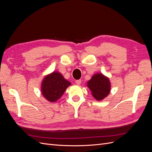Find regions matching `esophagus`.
<instances>
[{
    "instance_id": "obj_1",
    "label": "esophagus",
    "mask_w": 152,
    "mask_h": 152,
    "mask_svg": "<svg viewBox=\"0 0 152 152\" xmlns=\"http://www.w3.org/2000/svg\"><path fill=\"white\" fill-rule=\"evenodd\" d=\"M81 82H82V81H81V80H80V79H79V80H77L75 81V83H76L77 85H80V84H81Z\"/></svg>"
}]
</instances>
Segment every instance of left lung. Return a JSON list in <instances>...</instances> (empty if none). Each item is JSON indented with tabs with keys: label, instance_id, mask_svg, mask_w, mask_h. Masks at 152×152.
<instances>
[{
	"label": "left lung",
	"instance_id": "8db88e82",
	"mask_svg": "<svg viewBox=\"0 0 152 152\" xmlns=\"http://www.w3.org/2000/svg\"><path fill=\"white\" fill-rule=\"evenodd\" d=\"M87 86L93 97L98 101L107 96L110 91V83L108 78L101 73L95 74L87 82Z\"/></svg>",
	"mask_w": 152,
	"mask_h": 152
}]
</instances>
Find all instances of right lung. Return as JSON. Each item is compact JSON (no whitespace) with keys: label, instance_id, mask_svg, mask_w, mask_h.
I'll return each mask as SVG.
<instances>
[{"label":"right lung","instance_id":"obj_1","mask_svg":"<svg viewBox=\"0 0 152 152\" xmlns=\"http://www.w3.org/2000/svg\"><path fill=\"white\" fill-rule=\"evenodd\" d=\"M70 85V82L64 79L60 73L53 72L44 78L41 90L45 98L50 102H54L61 97Z\"/></svg>","mask_w":152,"mask_h":152}]
</instances>
